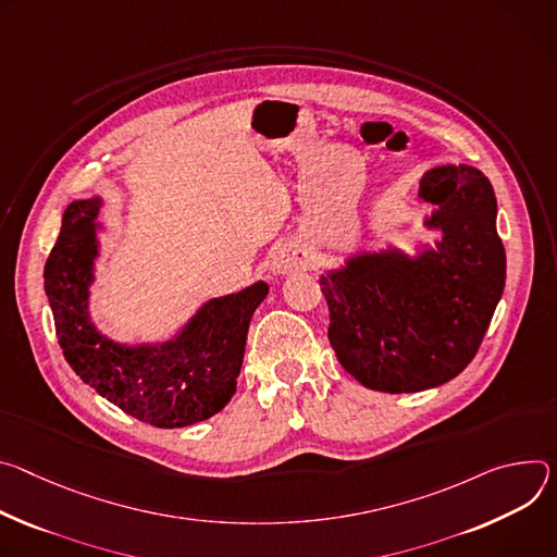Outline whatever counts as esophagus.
Wrapping results in <instances>:
<instances>
[{
  "mask_svg": "<svg viewBox=\"0 0 557 557\" xmlns=\"http://www.w3.org/2000/svg\"><path fill=\"white\" fill-rule=\"evenodd\" d=\"M310 261H312V257L305 245L287 243L276 252V257L272 261V272L287 274V272H296V270H307L310 268Z\"/></svg>",
  "mask_w": 557,
  "mask_h": 557,
  "instance_id": "34e87169",
  "label": "esophagus"
}]
</instances>
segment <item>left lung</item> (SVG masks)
<instances>
[{
	"label": "left lung",
	"instance_id": "8db88e82",
	"mask_svg": "<svg viewBox=\"0 0 557 557\" xmlns=\"http://www.w3.org/2000/svg\"><path fill=\"white\" fill-rule=\"evenodd\" d=\"M424 219L441 230L416 257L387 247L360 252L321 276L330 343L360 385L409 394L456 379L473 360L505 289L507 257L496 230L498 203L471 165L424 172Z\"/></svg>",
	"mask_w": 557,
	"mask_h": 557
}]
</instances>
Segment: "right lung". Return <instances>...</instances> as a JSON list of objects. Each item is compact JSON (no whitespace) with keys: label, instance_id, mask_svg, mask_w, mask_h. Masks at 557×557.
I'll list each match as a JSON object with an SVG mask.
<instances>
[{"label":"right lung","instance_id":"1","mask_svg":"<svg viewBox=\"0 0 557 557\" xmlns=\"http://www.w3.org/2000/svg\"><path fill=\"white\" fill-rule=\"evenodd\" d=\"M99 208V197L66 208L44 268L54 332L69 364L99 396L152 426L174 429L208 420L236 392L247 327L270 292L268 283L257 281L203 302L165 343H116L90 319Z\"/></svg>","mask_w":557,"mask_h":557}]
</instances>
